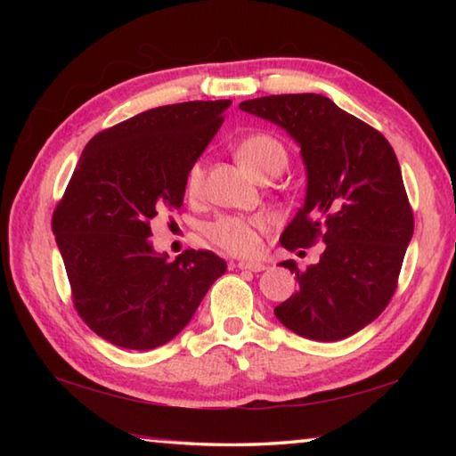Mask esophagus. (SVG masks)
Here are the masks:
<instances>
[{
	"instance_id": "esophagus-1",
	"label": "esophagus",
	"mask_w": 456,
	"mask_h": 456,
	"mask_svg": "<svg viewBox=\"0 0 456 456\" xmlns=\"http://www.w3.org/2000/svg\"><path fill=\"white\" fill-rule=\"evenodd\" d=\"M237 268L240 270H248V273H263L266 268L263 263H253V260H239Z\"/></svg>"
}]
</instances>
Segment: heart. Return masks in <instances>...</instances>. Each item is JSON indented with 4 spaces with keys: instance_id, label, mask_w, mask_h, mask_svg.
Returning <instances> with one entry per match:
<instances>
[{
    "instance_id": "heart-1",
    "label": "heart",
    "mask_w": 456,
    "mask_h": 456,
    "mask_svg": "<svg viewBox=\"0 0 456 456\" xmlns=\"http://www.w3.org/2000/svg\"><path fill=\"white\" fill-rule=\"evenodd\" d=\"M237 159L255 174L256 178H274L286 168L288 151L278 137L270 133H253L240 139L235 147ZM201 160L190 164L183 178V188L190 198H198L203 190ZM268 229V221L263 216H223L209 223L206 235L213 245L227 250L235 256H255L263 248V233Z\"/></svg>"
}]
</instances>
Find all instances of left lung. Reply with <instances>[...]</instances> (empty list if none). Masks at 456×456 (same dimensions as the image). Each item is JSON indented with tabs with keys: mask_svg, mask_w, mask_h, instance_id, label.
I'll return each instance as SVG.
<instances>
[{
	"mask_svg": "<svg viewBox=\"0 0 456 456\" xmlns=\"http://www.w3.org/2000/svg\"><path fill=\"white\" fill-rule=\"evenodd\" d=\"M239 108L280 125L302 149L305 203L280 243L292 253L325 243L317 265H280L296 273L297 292L274 307L278 322L312 341L351 337L390 304L413 235L395 152L380 131L319 94L265 95Z\"/></svg>",
	"mask_w": 456,
	"mask_h": 456,
	"instance_id": "8db88e82",
	"label": "left lung"
}]
</instances>
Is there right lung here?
<instances>
[{"label":"right lung","instance_id":"obj_1","mask_svg":"<svg viewBox=\"0 0 456 456\" xmlns=\"http://www.w3.org/2000/svg\"><path fill=\"white\" fill-rule=\"evenodd\" d=\"M229 100L142 111L86 144L53 213L72 302L111 345L149 351L172 341L227 263L211 250L157 255L151 219L178 209L183 178L223 123Z\"/></svg>","mask_w":456,"mask_h":456}]
</instances>
